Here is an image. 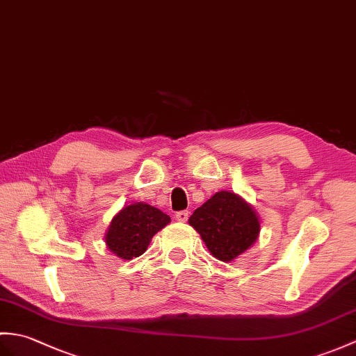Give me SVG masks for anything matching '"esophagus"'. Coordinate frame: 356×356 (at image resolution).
<instances>
[{"mask_svg": "<svg viewBox=\"0 0 356 356\" xmlns=\"http://www.w3.org/2000/svg\"><path fill=\"white\" fill-rule=\"evenodd\" d=\"M188 217H189V212H188V211H179V212L176 213V220L180 221V222L188 221Z\"/></svg>", "mask_w": 356, "mask_h": 356, "instance_id": "obj_1", "label": "esophagus"}]
</instances>
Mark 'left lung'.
<instances>
[{"mask_svg": "<svg viewBox=\"0 0 356 356\" xmlns=\"http://www.w3.org/2000/svg\"><path fill=\"white\" fill-rule=\"evenodd\" d=\"M191 225L209 252L220 261H232L256 241L259 220L241 197L221 191L197 208Z\"/></svg>", "mask_w": 356, "mask_h": 356, "instance_id": "1", "label": "left lung"}]
</instances>
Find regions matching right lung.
Returning <instances> with one entry per match:
<instances>
[{
	"mask_svg": "<svg viewBox=\"0 0 356 356\" xmlns=\"http://www.w3.org/2000/svg\"><path fill=\"white\" fill-rule=\"evenodd\" d=\"M170 221L167 213L150 204H130L112 220L106 234V244L121 259L138 258L147 250L154 234Z\"/></svg>",
	"mask_w": 356,
	"mask_h": 356,
	"instance_id": "add662e5",
	"label": "right lung"
}]
</instances>
